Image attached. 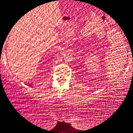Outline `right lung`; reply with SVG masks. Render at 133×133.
Listing matches in <instances>:
<instances>
[{"mask_svg": "<svg viewBox=\"0 0 133 133\" xmlns=\"http://www.w3.org/2000/svg\"><path fill=\"white\" fill-rule=\"evenodd\" d=\"M31 86H32V85H31Z\"/></svg>", "mask_w": 133, "mask_h": 133, "instance_id": "obj_1", "label": "right lung"}]
</instances>
